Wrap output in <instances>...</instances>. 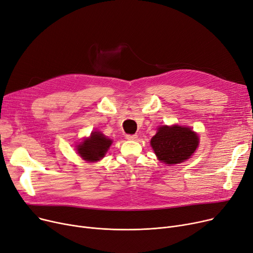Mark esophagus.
<instances>
[{
  "instance_id": "1",
  "label": "esophagus",
  "mask_w": 253,
  "mask_h": 253,
  "mask_svg": "<svg viewBox=\"0 0 253 253\" xmlns=\"http://www.w3.org/2000/svg\"><path fill=\"white\" fill-rule=\"evenodd\" d=\"M126 139L127 140H136L137 139V135L136 134H127L126 135Z\"/></svg>"
}]
</instances>
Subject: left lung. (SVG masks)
<instances>
[{"label": "left lung", "instance_id": "8db88e82", "mask_svg": "<svg viewBox=\"0 0 253 253\" xmlns=\"http://www.w3.org/2000/svg\"><path fill=\"white\" fill-rule=\"evenodd\" d=\"M151 145L159 161L173 165L191 158L199 145V137L190 127L165 125L158 128Z\"/></svg>", "mask_w": 253, "mask_h": 253}]
</instances>
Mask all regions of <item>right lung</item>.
I'll list each match as a JSON object with an SVG mask.
<instances>
[{
    "label": "right lung",
    "instance_id": "obj_1",
    "mask_svg": "<svg viewBox=\"0 0 253 253\" xmlns=\"http://www.w3.org/2000/svg\"><path fill=\"white\" fill-rule=\"evenodd\" d=\"M113 140L99 131L91 132V135L77 145V153L87 162H97L105 156Z\"/></svg>",
    "mask_w": 253,
    "mask_h": 253
}]
</instances>
